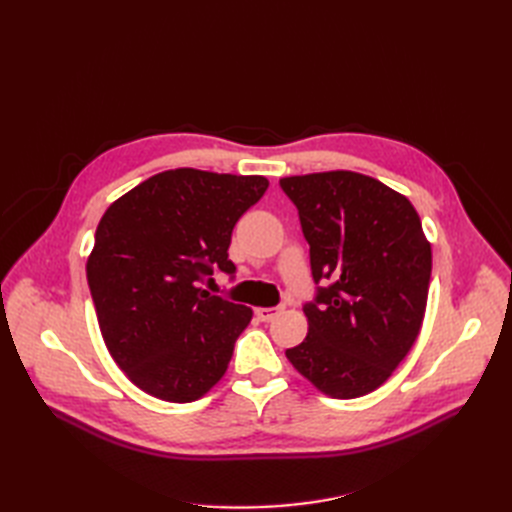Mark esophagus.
<instances>
[{"label": "esophagus", "mask_w": 512, "mask_h": 512, "mask_svg": "<svg viewBox=\"0 0 512 512\" xmlns=\"http://www.w3.org/2000/svg\"><path fill=\"white\" fill-rule=\"evenodd\" d=\"M282 314V307H258L256 309V316L262 320V322H271L275 316Z\"/></svg>", "instance_id": "obj_1"}]
</instances>
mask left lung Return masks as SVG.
I'll list each match as a JSON object with an SVG mask.
<instances>
[{
  "instance_id": "8db88e82",
  "label": "left lung",
  "mask_w": 512,
  "mask_h": 512,
  "mask_svg": "<svg viewBox=\"0 0 512 512\" xmlns=\"http://www.w3.org/2000/svg\"><path fill=\"white\" fill-rule=\"evenodd\" d=\"M299 209L318 286L307 337L286 356L333 399L376 391L414 346L425 318L431 243L410 200L352 170L280 179Z\"/></svg>"
}]
</instances>
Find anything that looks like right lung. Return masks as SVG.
Instances as JSON below:
<instances>
[{"label": "right lung", "mask_w": 512, "mask_h": 512, "mask_svg": "<svg viewBox=\"0 0 512 512\" xmlns=\"http://www.w3.org/2000/svg\"><path fill=\"white\" fill-rule=\"evenodd\" d=\"M267 188L260 175L175 168L102 215L87 282L104 344L141 391L188 404L226 374L252 309L200 284L213 269L235 273L232 228Z\"/></svg>", "instance_id": "1"}]
</instances>
